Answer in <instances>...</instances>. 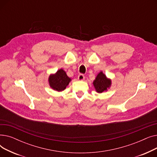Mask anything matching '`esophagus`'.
I'll return each mask as SVG.
<instances>
[{
    "label": "esophagus",
    "instance_id": "34e87169",
    "mask_svg": "<svg viewBox=\"0 0 157 157\" xmlns=\"http://www.w3.org/2000/svg\"><path fill=\"white\" fill-rule=\"evenodd\" d=\"M85 76L83 75V74H79L78 75V79L79 80V81H83V80H84L85 79Z\"/></svg>",
    "mask_w": 157,
    "mask_h": 157
}]
</instances>
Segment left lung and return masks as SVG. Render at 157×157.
<instances>
[{
	"label": "left lung",
	"mask_w": 157,
	"mask_h": 157,
	"mask_svg": "<svg viewBox=\"0 0 157 157\" xmlns=\"http://www.w3.org/2000/svg\"><path fill=\"white\" fill-rule=\"evenodd\" d=\"M93 84L97 92L102 93L109 88L111 85V81L107 78L102 72H101L98 74Z\"/></svg>",
	"instance_id": "left-lung-1"
}]
</instances>
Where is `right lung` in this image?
Masks as SVG:
<instances>
[{
	"instance_id": "1",
	"label": "right lung",
	"mask_w": 157,
	"mask_h": 157,
	"mask_svg": "<svg viewBox=\"0 0 157 157\" xmlns=\"http://www.w3.org/2000/svg\"><path fill=\"white\" fill-rule=\"evenodd\" d=\"M70 81L71 78L67 76L66 72L62 69L58 71L56 74H52L49 77V85L58 92L64 90Z\"/></svg>"
}]
</instances>
